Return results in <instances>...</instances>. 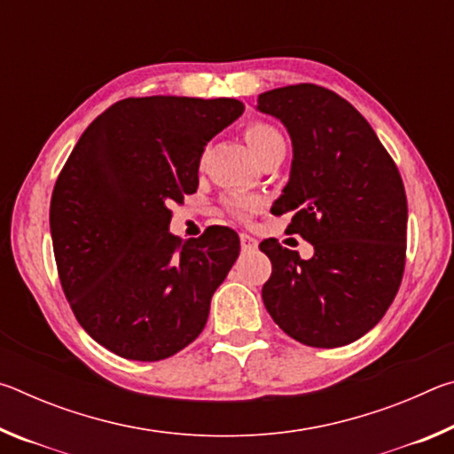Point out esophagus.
I'll list each match as a JSON object with an SVG mask.
<instances>
[{
  "mask_svg": "<svg viewBox=\"0 0 454 454\" xmlns=\"http://www.w3.org/2000/svg\"><path fill=\"white\" fill-rule=\"evenodd\" d=\"M240 244H242V250H254L256 248V238H252L250 234L242 232L240 234Z\"/></svg>",
  "mask_w": 454,
  "mask_h": 454,
  "instance_id": "obj_1",
  "label": "esophagus"
}]
</instances>
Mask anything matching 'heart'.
Segmentation results:
<instances>
[{"label": "heart", "instance_id": "1", "mask_svg": "<svg viewBox=\"0 0 454 454\" xmlns=\"http://www.w3.org/2000/svg\"><path fill=\"white\" fill-rule=\"evenodd\" d=\"M244 140L258 160L262 158L266 152H270L274 145L284 142L278 129L270 124H264V121H252V124L246 126ZM226 206H228V210L236 214L238 218H246L252 212V208H254V202L248 198H232V200H228Z\"/></svg>", "mask_w": 454, "mask_h": 454}]
</instances>
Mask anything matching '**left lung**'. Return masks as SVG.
Wrapping results in <instances>:
<instances>
[{"mask_svg":"<svg viewBox=\"0 0 454 454\" xmlns=\"http://www.w3.org/2000/svg\"><path fill=\"white\" fill-rule=\"evenodd\" d=\"M292 140L290 180L272 210L292 212L286 228L314 256L270 238L260 250L272 274L262 301L294 340L336 348L379 325L401 286L406 258V194L390 153L355 106L314 83L258 96Z\"/></svg>","mask_w":454,"mask_h":454,"instance_id":"1","label":"left lung"}]
</instances>
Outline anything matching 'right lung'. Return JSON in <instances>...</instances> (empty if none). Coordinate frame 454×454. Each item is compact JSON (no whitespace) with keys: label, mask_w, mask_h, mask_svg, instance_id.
<instances>
[{"label":"right lung","mask_w":454,"mask_h":454,"mask_svg":"<svg viewBox=\"0 0 454 454\" xmlns=\"http://www.w3.org/2000/svg\"><path fill=\"white\" fill-rule=\"evenodd\" d=\"M232 98H126L98 116L53 186L50 228L64 294L114 355L153 363L196 340L240 254L230 228L184 242L172 202L198 188L206 144L240 118Z\"/></svg>","instance_id":"add662e5"}]
</instances>
